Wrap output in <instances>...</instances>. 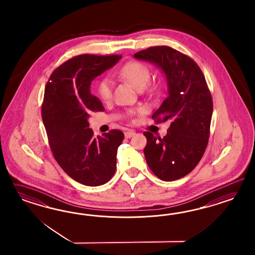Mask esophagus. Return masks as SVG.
I'll return each mask as SVG.
<instances>
[{
    "instance_id": "esophagus-1",
    "label": "esophagus",
    "mask_w": 255,
    "mask_h": 255,
    "mask_svg": "<svg viewBox=\"0 0 255 255\" xmlns=\"http://www.w3.org/2000/svg\"><path fill=\"white\" fill-rule=\"evenodd\" d=\"M134 133H135V132L132 131V130H129V131L124 132V136H125L126 138H131V136L134 135Z\"/></svg>"
}]
</instances>
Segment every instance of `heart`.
Returning a JSON list of instances; mask_svg holds the SVG:
<instances>
[{
  "label": "heart",
  "instance_id": "b5f03b06",
  "mask_svg": "<svg viewBox=\"0 0 255 255\" xmlns=\"http://www.w3.org/2000/svg\"><path fill=\"white\" fill-rule=\"evenodd\" d=\"M117 76L128 81L136 90L142 91L146 88L150 80V72L146 65L137 62H130L126 63L121 69L117 72ZM97 93L101 99L105 102L111 99L112 97V82L105 77L102 78L97 85ZM130 114L133 111H130Z\"/></svg>",
  "mask_w": 255,
  "mask_h": 255
}]
</instances>
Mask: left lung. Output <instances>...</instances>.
Returning <instances> with one entry per match:
<instances>
[{
    "instance_id": "left-lung-1",
    "label": "left lung",
    "mask_w": 255,
    "mask_h": 255,
    "mask_svg": "<svg viewBox=\"0 0 255 255\" xmlns=\"http://www.w3.org/2000/svg\"><path fill=\"white\" fill-rule=\"evenodd\" d=\"M133 58L153 63L166 78L167 97L152 118L171 124L163 138L144 132V154L156 177L177 180L194 169L208 146L213 104L206 78L196 62L170 46H152Z\"/></svg>"
}]
</instances>
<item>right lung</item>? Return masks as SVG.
<instances>
[{"mask_svg": "<svg viewBox=\"0 0 255 255\" xmlns=\"http://www.w3.org/2000/svg\"><path fill=\"white\" fill-rule=\"evenodd\" d=\"M121 59L120 55H79L63 62L46 83L42 119L49 146L62 170L83 185H103L116 171L124 132L111 130L94 137L88 120L90 111L105 110L91 93L92 81Z\"/></svg>", "mask_w": 255, "mask_h": 255, "instance_id": "right-lung-1", "label": "right lung"}]
</instances>
